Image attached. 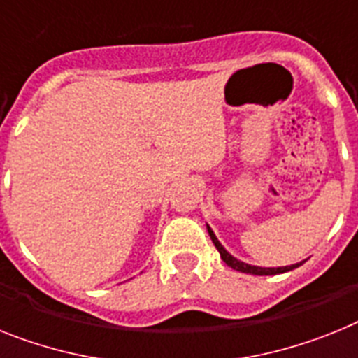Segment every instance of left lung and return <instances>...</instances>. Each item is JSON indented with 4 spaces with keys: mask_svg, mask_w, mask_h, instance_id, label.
Returning a JSON list of instances; mask_svg holds the SVG:
<instances>
[{
    "mask_svg": "<svg viewBox=\"0 0 358 358\" xmlns=\"http://www.w3.org/2000/svg\"><path fill=\"white\" fill-rule=\"evenodd\" d=\"M207 231H209V236H211L213 240V244H215V248L218 249V253H220L222 260H224L225 264L229 267H233V269H236V271L240 273H249V275H278V273H286V271H291V269H295V267L302 266V264L306 262H300V264H295V266H287V267H257V266H249V264H244V262H240V260H236L235 257H231L227 251H225L224 248H222V244L216 240L215 233L211 231V227H207Z\"/></svg>",
    "mask_w": 358,
    "mask_h": 358,
    "instance_id": "left-lung-1",
    "label": "left lung"
}]
</instances>
